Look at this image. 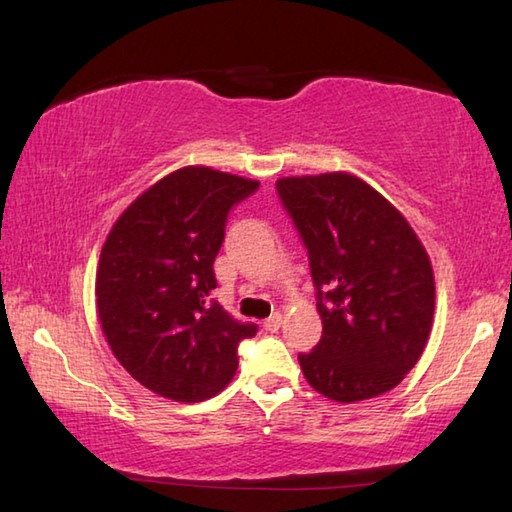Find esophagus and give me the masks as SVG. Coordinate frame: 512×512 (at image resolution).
Returning a JSON list of instances; mask_svg holds the SVG:
<instances>
[{
    "mask_svg": "<svg viewBox=\"0 0 512 512\" xmlns=\"http://www.w3.org/2000/svg\"><path fill=\"white\" fill-rule=\"evenodd\" d=\"M281 325H283V316L279 312H275L270 318L264 320V329L270 331V334H275V331H279Z\"/></svg>",
    "mask_w": 512,
    "mask_h": 512,
    "instance_id": "34e87169",
    "label": "esophagus"
}]
</instances>
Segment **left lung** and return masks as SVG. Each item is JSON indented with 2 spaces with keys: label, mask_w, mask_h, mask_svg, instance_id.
Returning <instances> with one entry per match:
<instances>
[{
  "label": "left lung",
  "mask_w": 512,
  "mask_h": 512,
  "mask_svg": "<svg viewBox=\"0 0 512 512\" xmlns=\"http://www.w3.org/2000/svg\"><path fill=\"white\" fill-rule=\"evenodd\" d=\"M277 192L310 255L323 336L299 353L320 395L353 403L395 388L434 320V272L403 213L349 172L285 176Z\"/></svg>",
  "instance_id": "8db88e82"
}]
</instances>
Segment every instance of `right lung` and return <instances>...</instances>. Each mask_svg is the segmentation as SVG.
Returning <instances> with one entry per match:
<instances>
[{
    "label": "right lung",
    "instance_id": "add662e5",
    "mask_svg": "<svg viewBox=\"0 0 512 512\" xmlns=\"http://www.w3.org/2000/svg\"><path fill=\"white\" fill-rule=\"evenodd\" d=\"M259 181L185 165L137 196L102 246L95 307L113 355L141 386L196 403L237 371V344L257 334L211 299L229 209Z\"/></svg>",
    "mask_w": 512,
    "mask_h": 512
}]
</instances>
